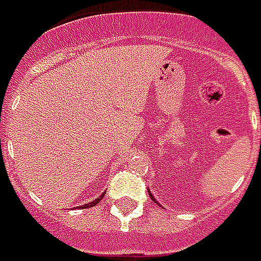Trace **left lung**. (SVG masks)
<instances>
[{"instance_id":"1","label":"left lung","mask_w":261,"mask_h":261,"mask_svg":"<svg viewBox=\"0 0 261 261\" xmlns=\"http://www.w3.org/2000/svg\"><path fill=\"white\" fill-rule=\"evenodd\" d=\"M150 197H151V198H152V200H154V197H152V195H151V192H150Z\"/></svg>"}]
</instances>
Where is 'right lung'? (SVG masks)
<instances>
[{"label":"right lung","instance_id":"add662e5","mask_svg":"<svg viewBox=\"0 0 261 261\" xmlns=\"http://www.w3.org/2000/svg\"><path fill=\"white\" fill-rule=\"evenodd\" d=\"M102 198H104V194H101V195H99V197H98V198H95V200H94V201L88 202V204H84V205H81V207H82V208H88V207H94V205H97L98 202L101 201V200H102Z\"/></svg>","mask_w":261,"mask_h":261}]
</instances>
